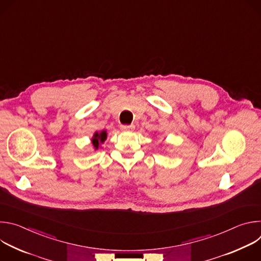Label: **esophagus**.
I'll use <instances>...</instances> for the list:
<instances>
[{"mask_svg":"<svg viewBox=\"0 0 261 261\" xmlns=\"http://www.w3.org/2000/svg\"><path fill=\"white\" fill-rule=\"evenodd\" d=\"M134 128H135V126L133 124H131V125H122L121 126V129L123 131H132V130H134Z\"/></svg>","mask_w":261,"mask_h":261,"instance_id":"obj_1","label":"esophagus"}]
</instances>
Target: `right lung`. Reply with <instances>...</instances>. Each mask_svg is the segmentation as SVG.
<instances>
[{"mask_svg":"<svg viewBox=\"0 0 261 261\" xmlns=\"http://www.w3.org/2000/svg\"><path fill=\"white\" fill-rule=\"evenodd\" d=\"M105 139H106V132H105V131H102L101 133L96 132L95 135H94V138H93L92 142H93L94 146H95L96 148H98L99 142H103Z\"/></svg>","mask_w":261,"mask_h":261,"instance_id":"1","label":"right lung"}]
</instances>
